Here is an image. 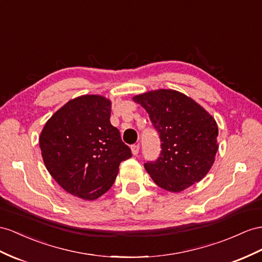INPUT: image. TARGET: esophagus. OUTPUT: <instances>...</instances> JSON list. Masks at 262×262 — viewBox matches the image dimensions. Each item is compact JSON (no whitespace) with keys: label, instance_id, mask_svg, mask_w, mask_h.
Returning a JSON list of instances; mask_svg holds the SVG:
<instances>
[{"label":"esophagus","instance_id":"esophagus-1","mask_svg":"<svg viewBox=\"0 0 262 262\" xmlns=\"http://www.w3.org/2000/svg\"><path fill=\"white\" fill-rule=\"evenodd\" d=\"M139 148H140V147H139V144H136V145H133L132 146V152L134 154V155H137V154L139 152Z\"/></svg>","mask_w":262,"mask_h":262}]
</instances>
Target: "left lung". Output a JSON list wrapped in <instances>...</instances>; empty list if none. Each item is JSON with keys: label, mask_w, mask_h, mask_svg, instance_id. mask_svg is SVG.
Segmentation results:
<instances>
[{"label": "left lung", "mask_w": 262, "mask_h": 262, "mask_svg": "<svg viewBox=\"0 0 262 262\" xmlns=\"http://www.w3.org/2000/svg\"><path fill=\"white\" fill-rule=\"evenodd\" d=\"M158 133L159 157L144 164L160 188L182 191L209 171L218 150V126L203 107L184 94L159 90L134 97Z\"/></svg>", "instance_id": "8db88e82"}]
</instances>
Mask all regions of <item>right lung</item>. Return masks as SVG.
Masks as SVG:
<instances>
[{"mask_svg": "<svg viewBox=\"0 0 262 262\" xmlns=\"http://www.w3.org/2000/svg\"><path fill=\"white\" fill-rule=\"evenodd\" d=\"M112 104L98 95L70 100L53 115L39 137L52 177L74 196L94 200L113 186L119 164L132 150L111 124Z\"/></svg>", "mask_w": 262, "mask_h": 262, "instance_id": "add662e5", "label": "right lung"}]
</instances>
